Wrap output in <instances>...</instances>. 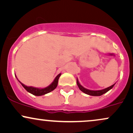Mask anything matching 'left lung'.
<instances>
[{"instance_id": "obj_1", "label": "left lung", "mask_w": 133, "mask_h": 133, "mask_svg": "<svg viewBox=\"0 0 133 133\" xmlns=\"http://www.w3.org/2000/svg\"><path fill=\"white\" fill-rule=\"evenodd\" d=\"M116 84V83H115ZM114 84L110 86V87L105 88V89H102V90H89V89H86L83 87V86L80 84L79 80H78L77 78V84L78 87L79 88V89L82 91V92H84V94H87V95H91V96H101L103 95V94L107 93L108 91H109L110 90H111L112 88L114 87V85H115Z\"/></svg>"}]
</instances>
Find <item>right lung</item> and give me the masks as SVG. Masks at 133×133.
<instances>
[{"instance_id": "1", "label": "right lung", "mask_w": 133, "mask_h": 133, "mask_svg": "<svg viewBox=\"0 0 133 133\" xmlns=\"http://www.w3.org/2000/svg\"><path fill=\"white\" fill-rule=\"evenodd\" d=\"M61 75V73L59 74L56 77L55 79H54L53 81H52V82L51 83L50 85H49L48 87H44V88H38V87H33V86H26L25 85V84H23V83L21 82L20 81L17 79L16 75H15V77L17 79V80L18 81V82L20 83L21 85L23 86L24 89H25L27 92L30 93V94H33V95H34L35 96H41L52 92V90H54V89L56 88V87L57 86V84H58V80L59 79Z\"/></svg>"}]
</instances>
